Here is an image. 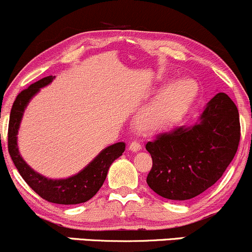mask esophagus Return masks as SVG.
Instances as JSON below:
<instances>
[{
  "mask_svg": "<svg viewBox=\"0 0 252 252\" xmlns=\"http://www.w3.org/2000/svg\"><path fill=\"white\" fill-rule=\"evenodd\" d=\"M141 147H142V146H141V143L137 140L131 141L130 145H129V149H130L131 152H139Z\"/></svg>",
  "mask_w": 252,
  "mask_h": 252,
  "instance_id": "obj_1",
  "label": "esophagus"
}]
</instances>
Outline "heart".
<instances>
[{"instance_id":"heart-1","label":"heart","mask_w":252,"mask_h":252,"mask_svg":"<svg viewBox=\"0 0 252 252\" xmlns=\"http://www.w3.org/2000/svg\"><path fill=\"white\" fill-rule=\"evenodd\" d=\"M198 94V85L190 77H177L165 86L145 107L139 124L145 130L166 128L189 109Z\"/></svg>"}]
</instances>
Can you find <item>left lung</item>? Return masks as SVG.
I'll use <instances>...</instances> for the list:
<instances>
[{
	"label": "left lung",
	"mask_w": 252,
	"mask_h": 252,
	"mask_svg": "<svg viewBox=\"0 0 252 252\" xmlns=\"http://www.w3.org/2000/svg\"><path fill=\"white\" fill-rule=\"evenodd\" d=\"M240 140L239 113L218 93L192 126H182L149 141L153 165L148 187L167 200L196 197L217 183L233 160Z\"/></svg>",
	"instance_id": "8db88e82"
}]
</instances>
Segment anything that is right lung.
Segmentation results:
<instances>
[{
  "instance_id": "obj_1",
  "label": "right lung",
  "mask_w": 252,
  "mask_h": 252,
  "mask_svg": "<svg viewBox=\"0 0 252 252\" xmlns=\"http://www.w3.org/2000/svg\"><path fill=\"white\" fill-rule=\"evenodd\" d=\"M55 76L43 77L19 93L14 101L8 126V152L19 173L38 195L49 202L57 204H79L91 200L105 182L107 171L126 149V143L117 142L104 148L85 168L76 175L62 179H51L35 172L20 156L18 132L24 111L40 88L51 84Z\"/></svg>"
}]
</instances>
